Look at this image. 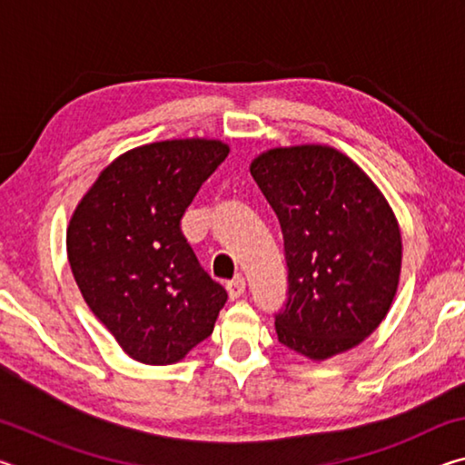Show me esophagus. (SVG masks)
Returning a JSON list of instances; mask_svg holds the SVG:
<instances>
[{
  "label": "esophagus",
  "instance_id": "obj_1",
  "mask_svg": "<svg viewBox=\"0 0 465 465\" xmlns=\"http://www.w3.org/2000/svg\"><path fill=\"white\" fill-rule=\"evenodd\" d=\"M243 291H246V279L243 277H235L227 282V293H230V299H238L240 295H243Z\"/></svg>",
  "mask_w": 465,
  "mask_h": 465
}]
</instances>
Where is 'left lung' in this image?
Returning a JSON list of instances; mask_svg holds the SVG:
<instances>
[{"label": "left lung", "instance_id": "obj_1", "mask_svg": "<svg viewBox=\"0 0 465 465\" xmlns=\"http://www.w3.org/2000/svg\"><path fill=\"white\" fill-rule=\"evenodd\" d=\"M250 174L285 242L279 342L313 361L363 342L390 312L402 269V235L380 188L328 145L269 149Z\"/></svg>", "mask_w": 465, "mask_h": 465}]
</instances>
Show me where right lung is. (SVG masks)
Here are the masks:
<instances>
[{"instance_id": "obj_1", "label": "right lung", "mask_w": 465, "mask_h": 465, "mask_svg": "<svg viewBox=\"0 0 465 465\" xmlns=\"http://www.w3.org/2000/svg\"><path fill=\"white\" fill-rule=\"evenodd\" d=\"M227 153L215 139L135 147L100 172L74 211V279L94 316L139 363H178L211 336L227 302L180 230L188 204Z\"/></svg>"}]
</instances>
